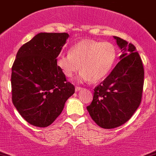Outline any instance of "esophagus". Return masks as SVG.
I'll list each match as a JSON object with an SVG mask.
<instances>
[{"label":"esophagus","mask_w":156,"mask_h":156,"mask_svg":"<svg viewBox=\"0 0 156 156\" xmlns=\"http://www.w3.org/2000/svg\"><path fill=\"white\" fill-rule=\"evenodd\" d=\"M81 89H82V87H78V86H77V87H75V91H79V90H81Z\"/></svg>","instance_id":"obj_1"}]
</instances>
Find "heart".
I'll use <instances>...</instances> for the list:
<instances>
[{
    "instance_id": "b5f03b06",
    "label": "heart",
    "mask_w": 156,
    "mask_h": 156,
    "mask_svg": "<svg viewBox=\"0 0 156 156\" xmlns=\"http://www.w3.org/2000/svg\"><path fill=\"white\" fill-rule=\"evenodd\" d=\"M116 58V48L111 43L83 40L72 46L69 53L60 54L56 65L67 78H72L81 66L78 81L97 82L108 75Z\"/></svg>"
}]
</instances>
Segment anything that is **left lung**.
Segmentation results:
<instances>
[{
	"mask_svg": "<svg viewBox=\"0 0 156 156\" xmlns=\"http://www.w3.org/2000/svg\"><path fill=\"white\" fill-rule=\"evenodd\" d=\"M122 55L110 75L94 89L87 107L92 120L101 127L113 129L124 124L140 106L144 84L143 62L132 43L113 36Z\"/></svg>",
	"mask_w": 156,
	"mask_h": 156,
	"instance_id": "obj_1",
	"label": "left lung"
}]
</instances>
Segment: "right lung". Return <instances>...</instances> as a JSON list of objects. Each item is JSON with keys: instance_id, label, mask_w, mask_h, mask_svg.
Listing matches in <instances>:
<instances>
[{"instance_id": "add662e5", "label": "right lung", "mask_w": 156, "mask_h": 156, "mask_svg": "<svg viewBox=\"0 0 156 156\" xmlns=\"http://www.w3.org/2000/svg\"><path fill=\"white\" fill-rule=\"evenodd\" d=\"M66 33H40L23 45L12 66V101L23 118L46 127L61 114L75 93L56 58L69 38Z\"/></svg>"}]
</instances>
